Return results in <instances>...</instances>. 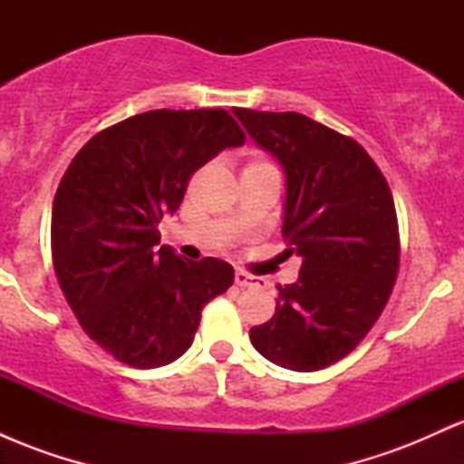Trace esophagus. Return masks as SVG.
Returning <instances> with one entry per match:
<instances>
[{
    "label": "esophagus",
    "instance_id": "obj_1",
    "mask_svg": "<svg viewBox=\"0 0 464 464\" xmlns=\"http://www.w3.org/2000/svg\"><path fill=\"white\" fill-rule=\"evenodd\" d=\"M236 285L250 287V285H257V284H255V276L246 275L244 270H237V273H236Z\"/></svg>",
    "mask_w": 464,
    "mask_h": 464
}]
</instances>
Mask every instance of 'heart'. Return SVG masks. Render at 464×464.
Listing matches in <instances>:
<instances>
[{
  "label": "heart",
  "mask_w": 464,
  "mask_h": 464,
  "mask_svg": "<svg viewBox=\"0 0 464 464\" xmlns=\"http://www.w3.org/2000/svg\"><path fill=\"white\" fill-rule=\"evenodd\" d=\"M250 165H259V163H250Z\"/></svg>",
  "instance_id": "1"
}]
</instances>
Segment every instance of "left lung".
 I'll return each instance as SVG.
<instances>
[{"label": "left lung", "mask_w": 464, "mask_h": 464, "mask_svg": "<svg viewBox=\"0 0 464 464\" xmlns=\"http://www.w3.org/2000/svg\"><path fill=\"white\" fill-rule=\"evenodd\" d=\"M285 177L281 233L303 257L279 287L275 316L250 329L276 366L312 372L360 344L388 303L399 270L395 202L360 143L301 113L233 109Z\"/></svg>", "instance_id": "8db88e82"}]
</instances>
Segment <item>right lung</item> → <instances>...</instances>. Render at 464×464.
<instances>
[{
	"mask_svg": "<svg viewBox=\"0 0 464 464\" xmlns=\"http://www.w3.org/2000/svg\"><path fill=\"white\" fill-rule=\"evenodd\" d=\"M244 141L222 109H161L98 132L69 163L52 207L58 284L89 338L124 364L180 358L202 307L233 284L231 264L179 257L157 227L196 169Z\"/></svg>",
	"mask_w": 464,
	"mask_h": 464,
	"instance_id": "1",
	"label": "right lung"
}]
</instances>
